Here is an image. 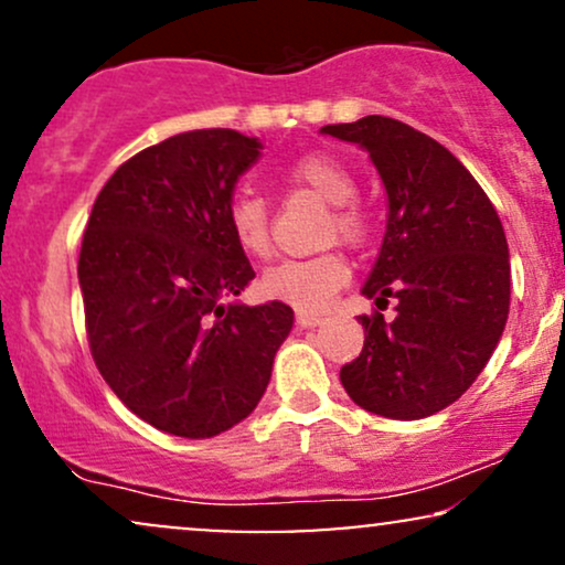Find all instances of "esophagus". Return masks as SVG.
Here are the masks:
<instances>
[{
  "label": "esophagus",
  "instance_id": "esophagus-1",
  "mask_svg": "<svg viewBox=\"0 0 565 565\" xmlns=\"http://www.w3.org/2000/svg\"><path fill=\"white\" fill-rule=\"evenodd\" d=\"M297 323H300V327H305V329L319 327V323H323V316H319V313H305V310H300V313H297Z\"/></svg>",
  "mask_w": 565,
  "mask_h": 565
}]
</instances>
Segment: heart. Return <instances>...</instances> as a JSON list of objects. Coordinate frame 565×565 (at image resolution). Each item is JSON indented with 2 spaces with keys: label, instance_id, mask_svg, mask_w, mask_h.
<instances>
[{
  "label": "heart",
  "instance_id": "b5f03b06",
  "mask_svg": "<svg viewBox=\"0 0 565 565\" xmlns=\"http://www.w3.org/2000/svg\"><path fill=\"white\" fill-rule=\"evenodd\" d=\"M284 183L297 191L313 193L316 199L332 204L327 220V242L340 238L348 246H364L372 236V215L355 201V178L345 161L332 153H302L289 161ZM228 228L238 249L249 257H268L274 249V225L270 206L260 193L238 191L228 204ZM348 281V265L337 252L308 257V260H284L270 265L260 278L263 295L291 305V308L316 313L327 308L332 295Z\"/></svg>",
  "mask_w": 565,
  "mask_h": 565
}]
</instances>
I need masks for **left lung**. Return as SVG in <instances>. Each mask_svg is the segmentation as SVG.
<instances>
[{"label":"left lung","instance_id":"left-lung-1","mask_svg":"<svg viewBox=\"0 0 565 565\" xmlns=\"http://www.w3.org/2000/svg\"><path fill=\"white\" fill-rule=\"evenodd\" d=\"M321 132L366 148L387 191V231L359 316L364 348L340 369L366 412L423 419L459 398L483 372L510 310V252L478 180L440 142L387 116ZM393 296L396 316L381 310Z\"/></svg>","mask_w":565,"mask_h":565}]
</instances>
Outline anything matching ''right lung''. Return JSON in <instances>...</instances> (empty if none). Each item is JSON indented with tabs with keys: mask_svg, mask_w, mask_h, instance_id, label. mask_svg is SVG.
<instances>
[{
	"mask_svg": "<svg viewBox=\"0 0 565 565\" xmlns=\"http://www.w3.org/2000/svg\"><path fill=\"white\" fill-rule=\"evenodd\" d=\"M260 157L236 129H193L135 153L97 193L79 252L89 353L129 412L212 438L255 412L289 305H225L255 278L228 228L238 174Z\"/></svg>",
	"mask_w": 565,
	"mask_h": 565,
	"instance_id": "1",
	"label": "right lung"
}]
</instances>
